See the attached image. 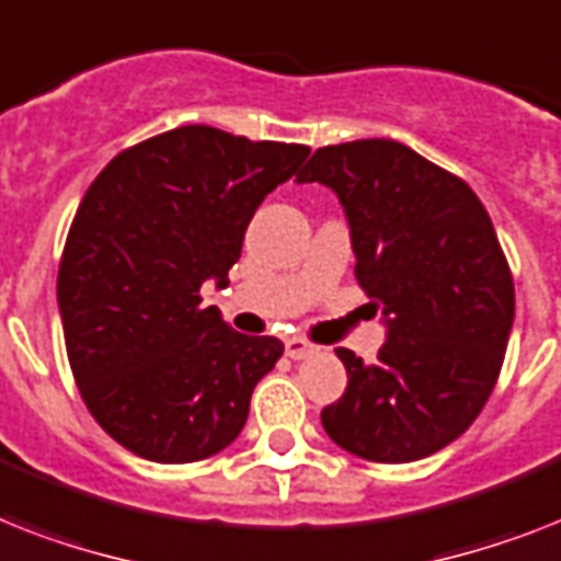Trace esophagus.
<instances>
[{
	"label": "esophagus",
	"instance_id": "34e87169",
	"mask_svg": "<svg viewBox=\"0 0 561 561\" xmlns=\"http://www.w3.org/2000/svg\"><path fill=\"white\" fill-rule=\"evenodd\" d=\"M317 352H320V348L313 343H308V340H302V336H288V340H285V354H288L290 359H308Z\"/></svg>",
	"mask_w": 561,
	"mask_h": 561
}]
</instances>
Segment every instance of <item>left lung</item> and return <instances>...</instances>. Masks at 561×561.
I'll return each mask as SVG.
<instances>
[{
    "label": "left lung",
    "mask_w": 561,
    "mask_h": 561,
    "mask_svg": "<svg viewBox=\"0 0 561 561\" xmlns=\"http://www.w3.org/2000/svg\"><path fill=\"white\" fill-rule=\"evenodd\" d=\"M296 181L336 193L354 276L389 325L371 366L336 348L348 386L322 409L328 438L377 463L438 453L493 394L516 313L484 204L467 181L383 138L317 149Z\"/></svg>",
    "instance_id": "left-lung-1"
}]
</instances>
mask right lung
Segmentation results:
<instances>
[{"mask_svg":"<svg viewBox=\"0 0 561 561\" xmlns=\"http://www.w3.org/2000/svg\"><path fill=\"white\" fill-rule=\"evenodd\" d=\"M308 154L181 126L123 149L85 190L59 259V317L85 407L129 453L193 463L239 438L285 345L233 331L202 285L225 288L253 213Z\"/></svg>","mask_w":561,"mask_h":561,"instance_id":"add662e5","label":"right lung"}]
</instances>
